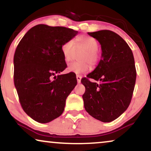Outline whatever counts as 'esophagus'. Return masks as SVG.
Segmentation results:
<instances>
[{
	"mask_svg": "<svg viewBox=\"0 0 151 151\" xmlns=\"http://www.w3.org/2000/svg\"><path fill=\"white\" fill-rule=\"evenodd\" d=\"M76 78H77V81H78V83H80V82H81L82 76H80V75H76Z\"/></svg>",
	"mask_w": 151,
	"mask_h": 151,
	"instance_id": "1",
	"label": "esophagus"
}]
</instances>
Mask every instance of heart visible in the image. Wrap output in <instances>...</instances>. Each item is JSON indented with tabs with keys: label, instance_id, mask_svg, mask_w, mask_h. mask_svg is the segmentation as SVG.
<instances>
[{
	"label": "heart",
	"instance_id": "heart-1",
	"mask_svg": "<svg viewBox=\"0 0 151 151\" xmlns=\"http://www.w3.org/2000/svg\"><path fill=\"white\" fill-rule=\"evenodd\" d=\"M98 48V44L96 39L86 36L78 37L75 45L71 40L64 42L61 46V51L66 62L73 59L76 51H82L79 56L80 60L70 64L67 69V71L73 73H85L90 69V65L93 67L96 65L99 60Z\"/></svg>",
	"mask_w": 151,
	"mask_h": 151
}]
</instances>
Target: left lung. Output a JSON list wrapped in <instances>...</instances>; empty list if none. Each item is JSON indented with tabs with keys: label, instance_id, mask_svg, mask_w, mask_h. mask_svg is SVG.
I'll list each match as a JSON object with an SVG mask.
<instances>
[{
	"label": "left lung",
	"instance_id": "8db88e82",
	"mask_svg": "<svg viewBox=\"0 0 151 151\" xmlns=\"http://www.w3.org/2000/svg\"><path fill=\"white\" fill-rule=\"evenodd\" d=\"M101 45L102 56L93 71L83 78L84 109L93 117L110 122L131 103L136 80L133 52L126 41L110 30L88 32ZM91 78L95 80L90 81Z\"/></svg>",
	"mask_w": 151,
	"mask_h": 151
}]
</instances>
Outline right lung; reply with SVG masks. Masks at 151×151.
<instances>
[{
	"instance_id": "1",
	"label": "right lung",
	"mask_w": 151,
	"mask_h": 151,
	"mask_svg": "<svg viewBox=\"0 0 151 151\" xmlns=\"http://www.w3.org/2000/svg\"><path fill=\"white\" fill-rule=\"evenodd\" d=\"M78 32L65 27L38 24L16 47L14 85L22 109L38 122L48 123L60 116L66 99L77 84L73 73L55 75L67 67L62 45Z\"/></svg>"
}]
</instances>
